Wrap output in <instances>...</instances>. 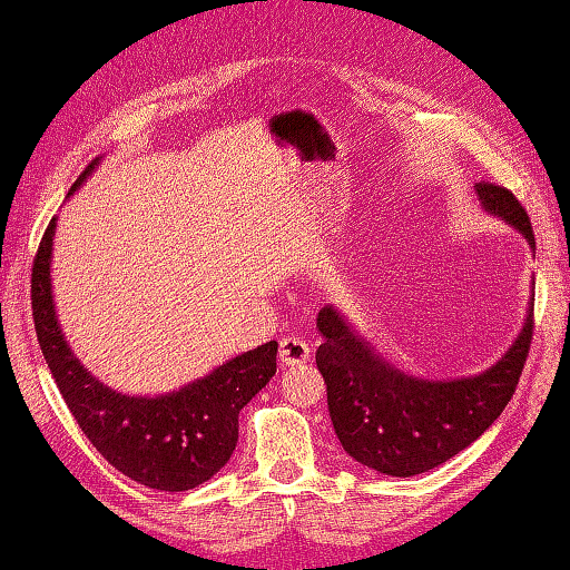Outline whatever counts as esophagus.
Here are the masks:
<instances>
[{
    "label": "esophagus",
    "mask_w": 570,
    "mask_h": 570,
    "mask_svg": "<svg viewBox=\"0 0 570 570\" xmlns=\"http://www.w3.org/2000/svg\"><path fill=\"white\" fill-rule=\"evenodd\" d=\"M311 348L304 338L296 336H286L282 338V345H278V358H282L284 365H304L308 361Z\"/></svg>",
    "instance_id": "34e87169"
}]
</instances>
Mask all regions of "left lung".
<instances>
[{
  "instance_id": "8db88e82",
  "label": "left lung",
  "mask_w": 570,
  "mask_h": 570,
  "mask_svg": "<svg viewBox=\"0 0 570 570\" xmlns=\"http://www.w3.org/2000/svg\"><path fill=\"white\" fill-rule=\"evenodd\" d=\"M492 215L514 225L531 247V219L519 197L497 183H476ZM323 343L316 365L326 381L328 412L343 450L375 472L412 476L452 460L487 432L514 397L533 336V301L527 323L504 358L487 373L460 381H420L400 373L353 333L336 308H321Z\"/></svg>"
}]
</instances>
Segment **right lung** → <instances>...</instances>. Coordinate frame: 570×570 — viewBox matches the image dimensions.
<instances>
[{
  "instance_id": "obj_1",
  "label": "right lung",
  "mask_w": 570,
  "mask_h": 570,
  "mask_svg": "<svg viewBox=\"0 0 570 570\" xmlns=\"http://www.w3.org/2000/svg\"><path fill=\"white\" fill-rule=\"evenodd\" d=\"M86 167L73 189L94 170ZM69 193V195H71ZM56 217L31 266V316L56 387L88 442L110 466L158 492H187L215 476L237 448L239 410L272 381L278 343L242 353L203 381L160 397H130L98 383L63 341L53 314L51 244Z\"/></svg>"
}]
</instances>
